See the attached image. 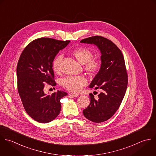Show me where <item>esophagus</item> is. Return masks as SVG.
<instances>
[{
    "mask_svg": "<svg viewBox=\"0 0 156 156\" xmlns=\"http://www.w3.org/2000/svg\"><path fill=\"white\" fill-rule=\"evenodd\" d=\"M71 95L73 96V97H78L80 95H79L78 94H77V93H72V94H71Z\"/></svg>",
    "mask_w": 156,
    "mask_h": 156,
    "instance_id": "34e87169",
    "label": "esophagus"
}]
</instances>
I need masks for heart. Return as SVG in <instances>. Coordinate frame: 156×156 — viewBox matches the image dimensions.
Here are the masks:
<instances>
[{
	"instance_id": "b5f03b06",
	"label": "heart",
	"mask_w": 156,
	"mask_h": 156,
	"mask_svg": "<svg viewBox=\"0 0 156 156\" xmlns=\"http://www.w3.org/2000/svg\"><path fill=\"white\" fill-rule=\"evenodd\" d=\"M72 55L76 60L84 64V70L90 73L98 72L101 67V63L99 60L94 59L92 51L86 47H79L72 51ZM62 56H56L53 61L52 68L54 72L59 73L61 71ZM87 84V80L84 76H70L64 78L62 81V85L65 88L71 92H78Z\"/></svg>"
}]
</instances>
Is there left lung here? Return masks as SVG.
<instances>
[{"label": "left lung", "instance_id": "8db88e82", "mask_svg": "<svg viewBox=\"0 0 156 156\" xmlns=\"http://www.w3.org/2000/svg\"><path fill=\"white\" fill-rule=\"evenodd\" d=\"M80 42L95 45L101 54L100 69L89 86L101 92L97 100L90 94V105L83 114L93 122H103L114 115L125 95L128 79L124 57L119 47L104 37L92 36Z\"/></svg>", "mask_w": 156, "mask_h": 156}]
</instances>
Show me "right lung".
<instances>
[{
  "instance_id": "1",
  "label": "right lung",
  "mask_w": 156,
  "mask_h": 156,
  "mask_svg": "<svg viewBox=\"0 0 156 156\" xmlns=\"http://www.w3.org/2000/svg\"><path fill=\"white\" fill-rule=\"evenodd\" d=\"M70 42L36 39L20 56L17 65L18 93L26 112L37 122L47 123L56 119L61 109L60 100L67 95L61 90L47 95L44 88L47 84L56 86L52 62L59 50Z\"/></svg>"
}]
</instances>
